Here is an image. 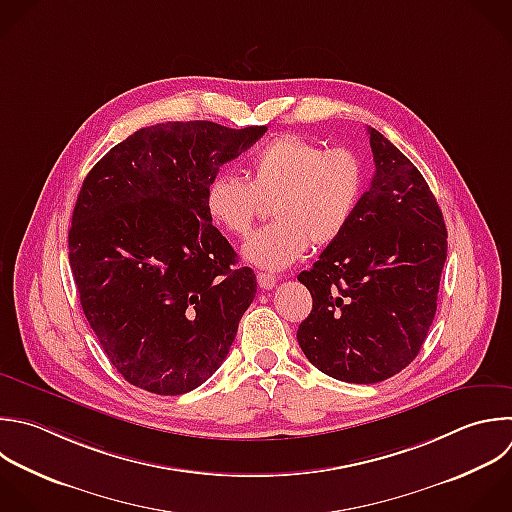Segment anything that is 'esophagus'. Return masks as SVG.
Instances as JSON below:
<instances>
[{
	"label": "esophagus",
	"mask_w": 512,
	"mask_h": 512,
	"mask_svg": "<svg viewBox=\"0 0 512 512\" xmlns=\"http://www.w3.org/2000/svg\"><path fill=\"white\" fill-rule=\"evenodd\" d=\"M256 280H258V286H260L262 290H272V288L276 286V276H274V274H268V272H258Z\"/></svg>",
	"instance_id": "esophagus-1"
}]
</instances>
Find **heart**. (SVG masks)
<instances>
[{
  "label": "heart",
  "instance_id": "b5f03b06",
  "mask_svg": "<svg viewBox=\"0 0 512 512\" xmlns=\"http://www.w3.org/2000/svg\"><path fill=\"white\" fill-rule=\"evenodd\" d=\"M366 186L362 158L346 148L326 150L302 136L284 134L248 164V180L232 172L214 176L206 188V212L214 226L246 236L264 204L272 224L248 238L246 262L282 270L308 248L332 246L348 228Z\"/></svg>",
  "mask_w": 512,
  "mask_h": 512
}]
</instances>
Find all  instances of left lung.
Returning a JSON list of instances; mask_svg holds the SVG:
<instances>
[{
	"mask_svg": "<svg viewBox=\"0 0 512 512\" xmlns=\"http://www.w3.org/2000/svg\"><path fill=\"white\" fill-rule=\"evenodd\" d=\"M368 136L370 188L344 234L298 274L312 294L296 334L302 352L354 384L382 382L416 358L446 262V226L426 180L380 132Z\"/></svg>",
	"mask_w": 512,
	"mask_h": 512,
	"instance_id": "1",
	"label": "left lung"
}]
</instances>
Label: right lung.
<instances>
[{
  "label": "right lung",
  "mask_w": 512,
  "mask_h": 512,
  "mask_svg": "<svg viewBox=\"0 0 512 512\" xmlns=\"http://www.w3.org/2000/svg\"><path fill=\"white\" fill-rule=\"evenodd\" d=\"M266 130L156 124L114 146L86 176L70 266L100 346L130 384L184 394L228 356L256 276L232 268L236 252L206 212V188Z\"/></svg>",
  "instance_id": "right-lung-1"
}]
</instances>
